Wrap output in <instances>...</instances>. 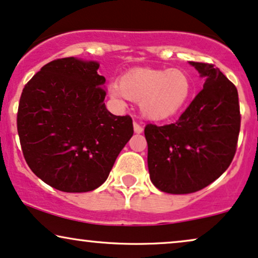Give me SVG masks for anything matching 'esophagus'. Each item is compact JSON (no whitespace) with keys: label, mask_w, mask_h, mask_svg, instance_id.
<instances>
[{"label":"esophagus","mask_w":258,"mask_h":258,"mask_svg":"<svg viewBox=\"0 0 258 258\" xmlns=\"http://www.w3.org/2000/svg\"><path fill=\"white\" fill-rule=\"evenodd\" d=\"M133 125H134V132L136 133V134H141V133L144 132V128H142V126L140 125L138 122L133 123Z\"/></svg>","instance_id":"obj_1"}]
</instances>
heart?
Returning <instances> with one entry per match:
<instances>
[{
  "label": "heart",
  "mask_w": 258,
  "mask_h": 258,
  "mask_svg": "<svg viewBox=\"0 0 258 258\" xmlns=\"http://www.w3.org/2000/svg\"><path fill=\"white\" fill-rule=\"evenodd\" d=\"M192 92V82L182 69L141 68L126 73L120 82L109 86L111 98L123 106L126 100L140 103L146 118L163 120L185 106Z\"/></svg>",
  "instance_id": "1"
}]
</instances>
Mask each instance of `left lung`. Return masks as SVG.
Here are the masks:
<instances>
[{
	"instance_id": "1",
	"label": "left lung",
	"mask_w": 258,
	"mask_h": 258,
	"mask_svg": "<svg viewBox=\"0 0 258 258\" xmlns=\"http://www.w3.org/2000/svg\"><path fill=\"white\" fill-rule=\"evenodd\" d=\"M189 63L206 79L203 90L176 123L145 128L149 177L167 194L195 192L218 179L233 160L240 130L236 86L213 64Z\"/></svg>"
}]
</instances>
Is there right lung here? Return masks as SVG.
<instances>
[{"instance_id":"right-lung-1","label":"right lung","mask_w":258,"mask_h":258,"mask_svg":"<svg viewBox=\"0 0 258 258\" xmlns=\"http://www.w3.org/2000/svg\"><path fill=\"white\" fill-rule=\"evenodd\" d=\"M99 63L75 57L47 63L22 90L18 134L25 160L43 182L87 192L109 177L133 134L130 116H114L104 99Z\"/></svg>"}]
</instances>
